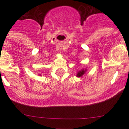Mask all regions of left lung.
I'll return each instance as SVG.
<instances>
[{
  "label": "left lung",
  "instance_id": "left-lung-1",
  "mask_svg": "<svg viewBox=\"0 0 129 129\" xmlns=\"http://www.w3.org/2000/svg\"><path fill=\"white\" fill-rule=\"evenodd\" d=\"M86 70L85 69V70H84V69H82V70H81L80 71H79L78 72H77V77H82V76H83V75L85 74V73L86 72Z\"/></svg>",
  "mask_w": 129,
  "mask_h": 129
}]
</instances>
